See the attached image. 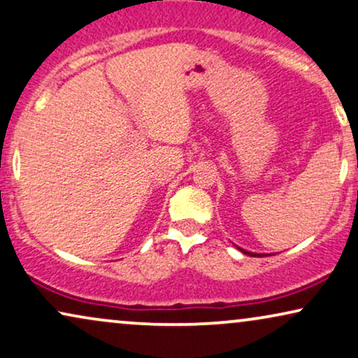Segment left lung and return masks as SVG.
<instances>
[{"instance_id": "left-lung-1", "label": "left lung", "mask_w": 358, "mask_h": 358, "mask_svg": "<svg viewBox=\"0 0 358 358\" xmlns=\"http://www.w3.org/2000/svg\"><path fill=\"white\" fill-rule=\"evenodd\" d=\"M238 250H240V252H243L245 255H250V257H262V255H259V253H252V252H247V250H241L240 247H238Z\"/></svg>"}]
</instances>
